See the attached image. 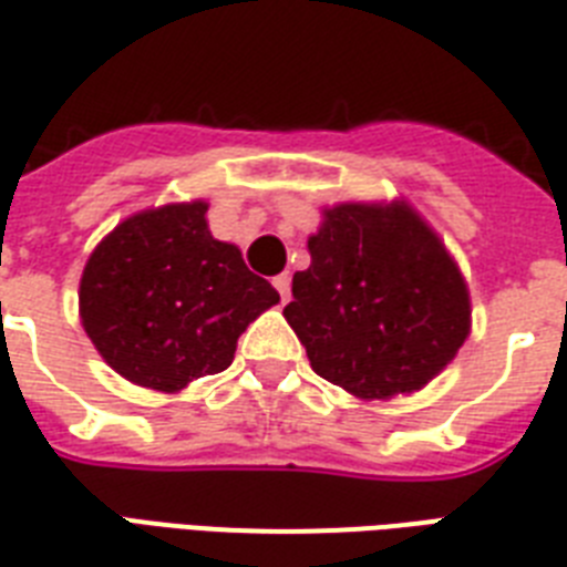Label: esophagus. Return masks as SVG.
<instances>
[{
    "instance_id": "esophagus-1",
    "label": "esophagus",
    "mask_w": 567,
    "mask_h": 567,
    "mask_svg": "<svg viewBox=\"0 0 567 567\" xmlns=\"http://www.w3.org/2000/svg\"><path fill=\"white\" fill-rule=\"evenodd\" d=\"M274 288L279 291L282 302H288V297H291V276H288V274L274 276Z\"/></svg>"
}]
</instances>
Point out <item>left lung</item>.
<instances>
[{
	"mask_svg": "<svg viewBox=\"0 0 567 567\" xmlns=\"http://www.w3.org/2000/svg\"><path fill=\"white\" fill-rule=\"evenodd\" d=\"M309 252L282 315L332 385L362 400L412 394L465 344V276L403 199L323 208Z\"/></svg>",
	"mask_w": 567,
	"mask_h": 567,
	"instance_id": "8db88e82",
	"label": "left lung"
}]
</instances>
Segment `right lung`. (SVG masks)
<instances>
[{
  "label": "right lung",
  "instance_id": "add662e5",
  "mask_svg": "<svg viewBox=\"0 0 567 567\" xmlns=\"http://www.w3.org/2000/svg\"><path fill=\"white\" fill-rule=\"evenodd\" d=\"M205 212L194 199L132 214L84 265V332L135 385L173 394L226 371L240 332L279 302L240 249L208 231Z\"/></svg>",
  "mask_w": 567,
  "mask_h": 567
}]
</instances>
